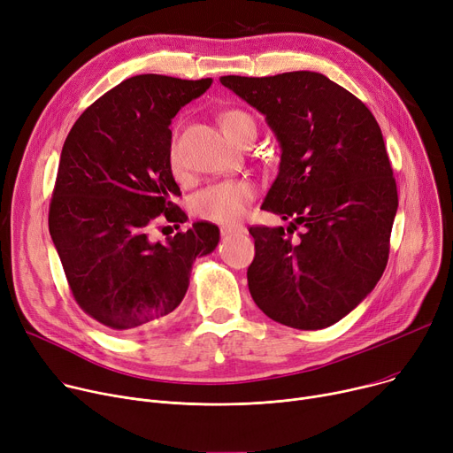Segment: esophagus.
I'll return each instance as SVG.
<instances>
[{
	"label": "esophagus",
	"mask_w": 453,
	"mask_h": 453,
	"mask_svg": "<svg viewBox=\"0 0 453 453\" xmlns=\"http://www.w3.org/2000/svg\"><path fill=\"white\" fill-rule=\"evenodd\" d=\"M222 236H231V234H246L248 229L244 226H224L220 229Z\"/></svg>",
	"instance_id": "1"
}]
</instances>
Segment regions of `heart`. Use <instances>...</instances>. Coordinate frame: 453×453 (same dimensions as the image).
<instances>
[{
  "instance_id": "1",
  "label": "heart",
  "mask_w": 453,
  "mask_h": 453,
  "mask_svg": "<svg viewBox=\"0 0 453 453\" xmlns=\"http://www.w3.org/2000/svg\"><path fill=\"white\" fill-rule=\"evenodd\" d=\"M219 124L227 138L233 142L248 129H257L255 119L251 114L240 109L226 111L219 116ZM169 165L174 174L182 171V162H180L178 147L173 140L169 149ZM255 196V186L248 180H226L202 189L193 198L195 215L211 222L219 224H233L238 219L246 215L250 203Z\"/></svg>"
}]
</instances>
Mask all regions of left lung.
<instances>
[{"label":"left lung","mask_w":453,"mask_h":453,"mask_svg":"<svg viewBox=\"0 0 453 453\" xmlns=\"http://www.w3.org/2000/svg\"><path fill=\"white\" fill-rule=\"evenodd\" d=\"M220 83L265 116L280 145L262 209L289 226L250 227L255 304L296 329L335 324L372 293L388 264L399 198L377 119L320 73Z\"/></svg>","instance_id":"obj_1"}]
</instances>
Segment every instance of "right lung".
<instances>
[{
    "instance_id": "right-lung-1",
    "label": "right lung",
    "mask_w": 453,
    "mask_h": 453,
    "mask_svg": "<svg viewBox=\"0 0 453 453\" xmlns=\"http://www.w3.org/2000/svg\"><path fill=\"white\" fill-rule=\"evenodd\" d=\"M211 83L127 78L85 109L64 143L50 238L80 308L119 334L164 322L184 300L196 257L219 246L220 231L209 222L165 242L149 236L158 219L188 220L174 203L169 126Z\"/></svg>"
}]
</instances>
